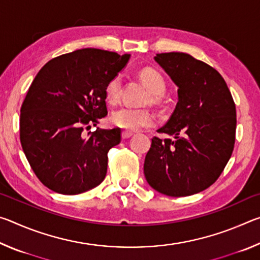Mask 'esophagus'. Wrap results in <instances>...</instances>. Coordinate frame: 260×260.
Segmentation results:
<instances>
[{"label":"esophagus","mask_w":260,"mask_h":260,"mask_svg":"<svg viewBox=\"0 0 260 260\" xmlns=\"http://www.w3.org/2000/svg\"><path fill=\"white\" fill-rule=\"evenodd\" d=\"M132 135H133V133H132V132L124 131V132H122V133H121V138L124 139V140H126V139H129Z\"/></svg>","instance_id":"obj_1"}]
</instances>
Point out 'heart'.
<instances>
[{
  "mask_svg": "<svg viewBox=\"0 0 260 260\" xmlns=\"http://www.w3.org/2000/svg\"><path fill=\"white\" fill-rule=\"evenodd\" d=\"M139 77L143 85L149 89L150 95L148 96V102L159 103L161 96L166 91V82L161 74L151 68L141 70ZM121 94V78L119 76L110 79L105 87V96L110 103H117ZM153 121L152 113L144 108L122 107L111 114V122L121 129L129 132L139 131L143 127L151 125Z\"/></svg>",
  "mask_w": 260,
  "mask_h": 260,
  "instance_id": "heart-1",
  "label": "heart"
}]
</instances>
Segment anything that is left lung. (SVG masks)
I'll list each match as a JSON object with an SVG mask.
<instances>
[{
  "instance_id": "obj_1",
  "label": "left lung",
  "mask_w": 260,
  "mask_h": 260,
  "mask_svg": "<svg viewBox=\"0 0 260 260\" xmlns=\"http://www.w3.org/2000/svg\"><path fill=\"white\" fill-rule=\"evenodd\" d=\"M155 60L178 86V103L151 139L144 159L148 183L172 197L203 191L222 173L235 143L236 109L217 70L184 52L157 54Z\"/></svg>"
}]
</instances>
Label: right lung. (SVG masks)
I'll return each instance as SVG.
<instances>
[{
	"instance_id": "add662e5",
	"label": "right lung",
	"mask_w": 260,
	"mask_h": 260,
	"mask_svg": "<svg viewBox=\"0 0 260 260\" xmlns=\"http://www.w3.org/2000/svg\"><path fill=\"white\" fill-rule=\"evenodd\" d=\"M129 55L85 48L43 67L20 109V143L38 179L63 195L85 192L103 181L108 152L120 128L85 129L108 114L105 87Z\"/></svg>"
}]
</instances>
